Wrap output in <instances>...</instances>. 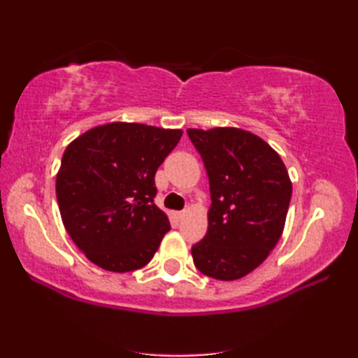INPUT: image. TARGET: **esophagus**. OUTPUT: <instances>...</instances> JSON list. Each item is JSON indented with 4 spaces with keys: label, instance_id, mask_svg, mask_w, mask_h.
Segmentation results:
<instances>
[{
    "label": "esophagus",
    "instance_id": "34e87169",
    "mask_svg": "<svg viewBox=\"0 0 358 358\" xmlns=\"http://www.w3.org/2000/svg\"><path fill=\"white\" fill-rule=\"evenodd\" d=\"M184 214H185L184 211H176V213L173 214V216L176 217V221H180V219H182V217H184Z\"/></svg>",
    "mask_w": 358,
    "mask_h": 358
}]
</instances>
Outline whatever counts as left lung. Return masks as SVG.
Masks as SVG:
<instances>
[{
    "mask_svg": "<svg viewBox=\"0 0 358 358\" xmlns=\"http://www.w3.org/2000/svg\"><path fill=\"white\" fill-rule=\"evenodd\" d=\"M210 179L205 238L192 246L195 267L232 282L259 267L278 243L291 200L288 169L277 152L246 129L189 128Z\"/></svg>",
    "mask_w": 358,
    "mask_h": 358,
    "instance_id": "left-lung-1",
    "label": "left lung"
}]
</instances>
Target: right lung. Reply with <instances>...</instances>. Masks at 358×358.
Here are the masks:
<instances>
[{"label":"right lung","instance_id":"right-lung-1","mask_svg":"<svg viewBox=\"0 0 358 358\" xmlns=\"http://www.w3.org/2000/svg\"><path fill=\"white\" fill-rule=\"evenodd\" d=\"M182 129L112 122L65 148L56 176L64 227L92 264L131 272L152 261L171 229L153 196L155 173Z\"/></svg>","mask_w":358,"mask_h":358}]
</instances>
